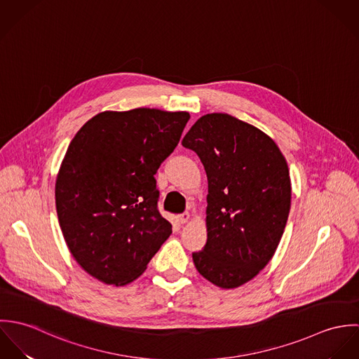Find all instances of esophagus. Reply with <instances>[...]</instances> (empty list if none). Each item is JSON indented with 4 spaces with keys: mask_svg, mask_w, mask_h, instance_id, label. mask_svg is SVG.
<instances>
[{
    "mask_svg": "<svg viewBox=\"0 0 359 359\" xmlns=\"http://www.w3.org/2000/svg\"><path fill=\"white\" fill-rule=\"evenodd\" d=\"M189 218H191V214H189V212H182V214H180V215H178V219L181 221V224L188 222V221H189Z\"/></svg>",
    "mask_w": 359,
    "mask_h": 359,
    "instance_id": "34e87169",
    "label": "esophagus"
}]
</instances>
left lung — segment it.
I'll use <instances>...</instances> for the list:
<instances>
[{"label":"left lung","mask_w":359,"mask_h":359,"mask_svg":"<svg viewBox=\"0 0 359 359\" xmlns=\"http://www.w3.org/2000/svg\"><path fill=\"white\" fill-rule=\"evenodd\" d=\"M182 147L205 165L207 242L192 253L212 285L233 289L269 262L283 235L292 202L286 158L265 133L226 113L202 116Z\"/></svg>","instance_id":"obj_1"}]
</instances>
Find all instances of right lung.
Returning a JSON list of instances; mask_svg holds the SVG:
<instances>
[{"mask_svg": "<svg viewBox=\"0 0 359 359\" xmlns=\"http://www.w3.org/2000/svg\"><path fill=\"white\" fill-rule=\"evenodd\" d=\"M189 117L149 107L107 110L72 140L55 184L57 219L72 256L103 283L137 279L171 235L157 210L154 174Z\"/></svg>", "mask_w": 359, "mask_h": 359, "instance_id": "add662e5", "label": "right lung"}]
</instances>
